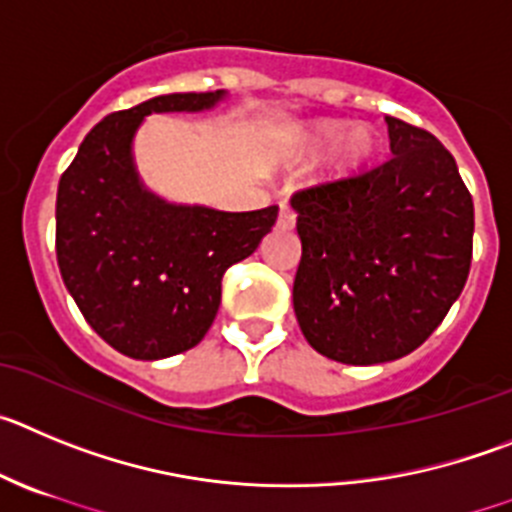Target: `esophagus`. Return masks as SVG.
Returning <instances> with one entry per match:
<instances>
[{
	"mask_svg": "<svg viewBox=\"0 0 512 512\" xmlns=\"http://www.w3.org/2000/svg\"><path fill=\"white\" fill-rule=\"evenodd\" d=\"M278 227H280V229H293V227H296V211L290 209L288 204H280Z\"/></svg>",
	"mask_w": 512,
	"mask_h": 512,
	"instance_id": "34e87169",
	"label": "esophagus"
}]
</instances>
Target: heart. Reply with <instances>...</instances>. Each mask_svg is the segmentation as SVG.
<instances>
[{
  "label": "heart",
  "mask_w": 512,
  "mask_h": 512,
  "mask_svg": "<svg viewBox=\"0 0 512 512\" xmlns=\"http://www.w3.org/2000/svg\"><path fill=\"white\" fill-rule=\"evenodd\" d=\"M336 140L334 158L329 160V173H349V170L359 168L370 158L372 147H375V135L370 127L357 124L344 130L342 122H313L306 132H303V150L306 153H319L326 142Z\"/></svg>",
  "instance_id": "heart-1"
}]
</instances>
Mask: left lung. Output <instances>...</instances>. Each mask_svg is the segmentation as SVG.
Listing matches in <instances>:
<instances>
[{
    "label": "left lung",
    "mask_w": 512,
    "mask_h": 512,
    "mask_svg": "<svg viewBox=\"0 0 512 512\" xmlns=\"http://www.w3.org/2000/svg\"><path fill=\"white\" fill-rule=\"evenodd\" d=\"M390 158L293 193L301 262L293 308L306 342L344 365L421 347L472 265L474 204L431 132L388 117Z\"/></svg>",
    "instance_id": "8db88e82"
}]
</instances>
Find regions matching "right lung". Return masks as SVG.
<instances>
[{"instance_id": "obj_1", "label": "right lung", "mask_w": 512, "mask_h": 512, "mask_svg": "<svg viewBox=\"0 0 512 512\" xmlns=\"http://www.w3.org/2000/svg\"><path fill=\"white\" fill-rule=\"evenodd\" d=\"M224 91L168 94L101 119L58 183L55 255L91 329L132 359L196 347L222 303V278L262 242L278 206H176L142 186L132 137L153 112H201Z\"/></svg>"}]
</instances>
